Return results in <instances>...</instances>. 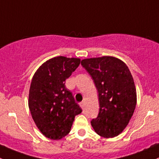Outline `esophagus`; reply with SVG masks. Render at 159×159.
Segmentation results:
<instances>
[{"label": "esophagus", "instance_id": "1", "mask_svg": "<svg viewBox=\"0 0 159 159\" xmlns=\"http://www.w3.org/2000/svg\"><path fill=\"white\" fill-rule=\"evenodd\" d=\"M84 105H85V102H80V107L82 108V109H83V108H84Z\"/></svg>", "mask_w": 159, "mask_h": 159}]
</instances>
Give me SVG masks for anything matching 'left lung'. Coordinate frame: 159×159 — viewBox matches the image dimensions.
<instances>
[{"label": "left lung", "mask_w": 159, "mask_h": 159, "mask_svg": "<svg viewBox=\"0 0 159 159\" xmlns=\"http://www.w3.org/2000/svg\"><path fill=\"white\" fill-rule=\"evenodd\" d=\"M81 65L94 80L99 93V114L91 121L92 126L104 138L117 136L127 126L136 106L131 72L123 61L109 56L84 59Z\"/></svg>", "instance_id": "1"}]
</instances>
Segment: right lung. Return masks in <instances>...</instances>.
<instances>
[{
    "label": "right lung",
    "mask_w": 159,
    "mask_h": 159,
    "mask_svg": "<svg viewBox=\"0 0 159 159\" xmlns=\"http://www.w3.org/2000/svg\"><path fill=\"white\" fill-rule=\"evenodd\" d=\"M80 63L79 58L53 57L43 63L33 76L29 109L37 128L50 139H61L68 135L75 116L82 112L65 86Z\"/></svg>",
    "instance_id": "add662e5"
}]
</instances>
